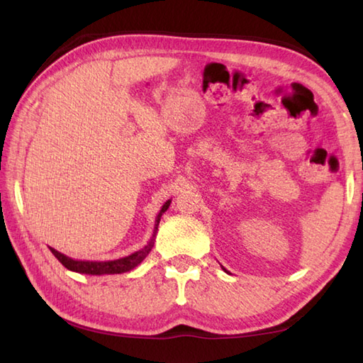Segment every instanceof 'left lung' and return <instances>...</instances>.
Listing matches in <instances>:
<instances>
[{"mask_svg":"<svg viewBox=\"0 0 363 363\" xmlns=\"http://www.w3.org/2000/svg\"><path fill=\"white\" fill-rule=\"evenodd\" d=\"M223 269H225V272H226V268H223Z\"/></svg>","mask_w":363,"mask_h":363,"instance_id":"1","label":"left lung"}]
</instances>
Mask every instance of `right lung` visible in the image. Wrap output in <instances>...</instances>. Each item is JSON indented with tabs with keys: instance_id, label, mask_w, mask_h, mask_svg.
I'll list each match as a JSON object with an SVG mask.
<instances>
[{
	"instance_id": "1",
	"label": "right lung",
	"mask_w": 363,
	"mask_h": 363,
	"mask_svg": "<svg viewBox=\"0 0 363 363\" xmlns=\"http://www.w3.org/2000/svg\"><path fill=\"white\" fill-rule=\"evenodd\" d=\"M169 203H172V199H168V201L164 206H162V209H160L157 218H156V225H154L152 237H151V240L148 242V245H145L142 250L129 254V256H126V257H120V259H115V260H99V262L98 260H78V259L68 257V256H65V254L59 252L54 248H50V250L54 254V257H56L67 269H70V272L82 273V274H94V276L121 274V273L130 272V269H134L150 254L151 248L154 246V240H156L160 217L167 212V209L169 207Z\"/></svg>"
}]
</instances>
